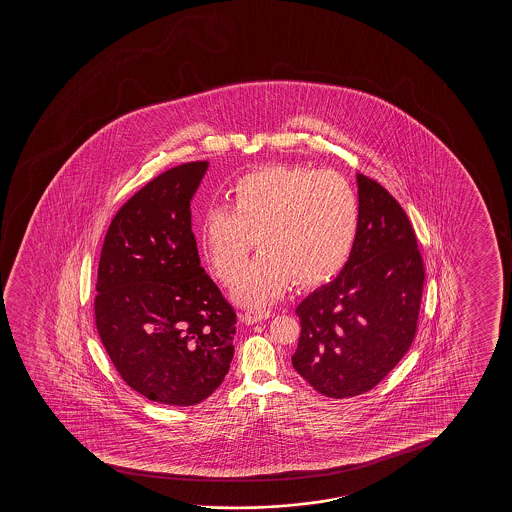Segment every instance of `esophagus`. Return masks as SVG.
<instances>
[{"label": "esophagus", "mask_w": 512, "mask_h": 512, "mask_svg": "<svg viewBox=\"0 0 512 512\" xmlns=\"http://www.w3.org/2000/svg\"><path fill=\"white\" fill-rule=\"evenodd\" d=\"M271 316V311H266V309H248L245 311V315H243V322L246 325H253V323L262 322V320H266Z\"/></svg>", "instance_id": "esophagus-1"}]
</instances>
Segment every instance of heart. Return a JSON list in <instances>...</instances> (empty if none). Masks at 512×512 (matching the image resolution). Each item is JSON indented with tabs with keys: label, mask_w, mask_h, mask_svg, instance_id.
Segmentation results:
<instances>
[{
	"label": "heart",
	"mask_w": 512,
	"mask_h": 512,
	"mask_svg": "<svg viewBox=\"0 0 512 512\" xmlns=\"http://www.w3.org/2000/svg\"><path fill=\"white\" fill-rule=\"evenodd\" d=\"M231 210L211 206L201 220V250L218 280L229 281L260 255L232 285V299L260 308L294 281L315 287L334 278L350 259L360 227L355 187L337 171L266 166L239 176L229 190Z\"/></svg>",
	"instance_id": "1"
}]
</instances>
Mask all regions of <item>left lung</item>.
Segmentation results:
<instances>
[{
    "label": "left lung",
    "mask_w": 512,
    "mask_h": 512,
    "mask_svg": "<svg viewBox=\"0 0 512 512\" xmlns=\"http://www.w3.org/2000/svg\"><path fill=\"white\" fill-rule=\"evenodd\" d=\"M357 185L360 227L350 259L295 309L294 369L332 399L369 392L399 364L416 334L425 281L406 211L369 176L357 173Z\"/></svg>",
    "instance_id": "obj_1"
}]
</instances>
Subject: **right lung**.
Listing matches in <instances>:
<instances>
[{
	"instance_id": "obj_1",
	"label": "right lung",
	"mask_w": 512,
	"mask_h": 512,
	"mask_svg": "<svg viewBox=\"0 0 512 512\" xmlns=\"http://www.w3.org/2000/svg\"><path fill=\"white\" fill-rule=\"evenodd\" d=\"M208 162L148 182L106 232L94 315L120 378L148 400L194 406L229 372L236 313L204 273L190 201Z\"/></svg>"
}]
</instances>
